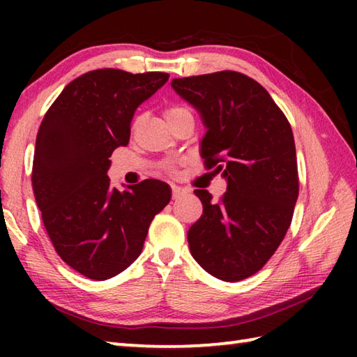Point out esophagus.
<instances>
[{"label": "esophagus", "mask_w": 357, "mask_h": 357, "mask_svg": "<svg viewBox=\"0 0 357 357\" xmlns=\"http://www.w3.org/2000/svg\"><path fill=\"white\" fill-rule=\"evenodd\" d=\"M184 193H185V189H183V187H179V185H173L172 187V195H173L174 200H176V198H179L181 195H184Z\"/></svg>", "instance_id": "34e87169"}]
</instances>
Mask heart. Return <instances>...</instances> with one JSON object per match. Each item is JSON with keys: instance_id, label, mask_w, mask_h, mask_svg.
Returning a JSON list of instances; mask_svg holds the SVG:
<instances>
[{"instance_id": "1", "label": "heart", "mask_w": 357, "mask_h": 357, "mask_svg": "<svg viewBox=\"0 0 357 357\" xmlns=\"http://www.w3.org/2000/svg\"><path fill=\"white\" fill-rule=\"evenodd\" d=\"M184 112H189V110H187V108H184V107L173 105V107H168V108H167V110H165V116H167V119H170V118L178 116V114L184 113Z\"/></svg>"}]
</instances>
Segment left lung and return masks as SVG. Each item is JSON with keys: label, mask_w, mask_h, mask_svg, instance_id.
<instances>
[{"label": "left lung", "mask_w": 357, "mask_h": 357, "mask_svg": "<svg viewBox=\"0 0 357 357\" xmlns=\"http://www.w3.org/2000/svg\"><path fill=\"white\" fill-rule=\"evenodd\" d=\"M172 88L200 113L202 157L227 179L219 202L195 190L203 214L187 233L190 253L215 279L244 280L274 255L293 219L299 179L291 126L261 84L239 72L173 78Z\"/></svg>", "instance_id": "left-lung-1"}]
</instances>
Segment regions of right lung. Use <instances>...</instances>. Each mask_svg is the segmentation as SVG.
I'll list each match as a JSON object with an SVG mask.
<instances>
[{
  "label": "right lung",
  "instance_id": "obj_1",
  "mask_svg": "<svg viewBox=\"0 0 357 357\" xmlns=\"http://www.w3.org/2000/svg\"><path fill=\"white\" fill-rule=\"evenodd\" d=\"M165 72L98 69L75 78L48 108L36 138L33 190L53 247L93 280L123 273L140 257L154 215L172 198L157 179L118 190L110 155L130 138L134 113L168 80Z\"/></svg>",
  "mask_w": 357,
  "mask_h": 357
}]
</instances>
